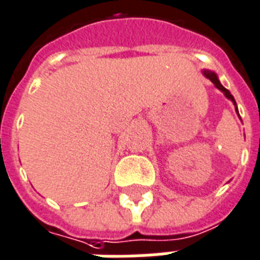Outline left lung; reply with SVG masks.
I'll return each mask as SVG.
<instances>
[{"instance_id": "8db88e82", "label": "left lung", "mask_w": 260, "mask_h": 260, "mask_svg": "<svg viewBox=\"0 0 260 260\" xmlns=\"http://www.w3.org/2000/svg\"><path fill=\"white\" fill-rule=\"evenodd\" d=\"M204 74H205V77H206V78H209L210 81H212V83H213L214 86L217 87L218 90H221L222 93L225 94V97H226V98H230L231 101L234 102L235 105H236V102H235V98H234V95H232V94L230 93V90H228V89H225V87L222 86L221 83H220V81H218V78H217V75L214 74V73H212V71H204ZM236 112H238V108H236Z\"/></svg>"}]
</instances>
